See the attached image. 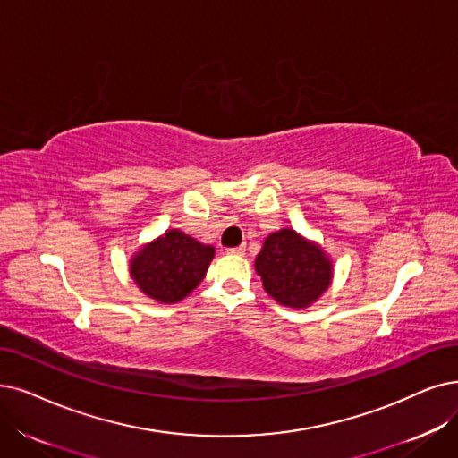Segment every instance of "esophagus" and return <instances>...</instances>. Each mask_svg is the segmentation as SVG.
I'll use <instances>...</instances> for the list:
<instances>
[{
  "label": "esophagus",
  "instance_id": "obj_1",
  "mask_svg": "<svg viewBox=\"0 0 458 458\" xmlns=\"http://www.w3.org/2000/svg\"><path fill=\"white\" fill-rule=\"evenodd\" d=\"M244 251H246V246H244V244L234 246V248H229V250H227V253H231V255H244Z\"/></svg>",
  "mask_w": 458,
  "mask_h": 458
}]
</instances>
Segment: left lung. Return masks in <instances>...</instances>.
<instances>
[{
    "label": "left lung",
    "instance_id": "obj_1",
    "mask_svg": "<svg viewBox=\"0 0 458 458\" xmlns=\"http://www.w3.org/2000/svg\"><path fill=\"white\" fill-rule=\"evenodd\" d=\"M255 270L268 295L291 308L312 304L331 284L333 272L321 248L306 242L293 229L267 236Z\"/></svg>",
    "mask_w": 458,
    "mask_h": 458
}]
</instances>
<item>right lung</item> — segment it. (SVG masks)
Masks as SVG:
<instances>
[{"label": "right lung", "instance_id": "1", "mask_svg": "<svg viewBox=\"0 0 458 458\" xmlns=\"http://www.w3.org/2000/svg\"><path fill=\"white\" fill-rule=\"evenodd\" d=\"M214 248L182 231H167L144 246L131 261V276L144 295L159 302H178L203 282Z\"/></svg>", "mask_w": 458, "mask_h": 458}]
</instances>
